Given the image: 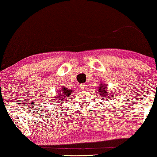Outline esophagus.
Segmentation results:
<instances>
[{
    "label": "esophagus",
    "instance_id": "esophagus-1",
    "mask_svg": "<svg viewBox=\"0 0 157 157\" xmlns=\"http://www.w3.org/2000/svg\"><path fill=\"white\" fill-rule=\"evenodd\" d=\"M86 87H87V85H86V84H85V83H84V84H82L80 85L81 90H86Z\"/></svg>",
    "mask_w": 157,
    "mask_h": 157
}]
</instances>
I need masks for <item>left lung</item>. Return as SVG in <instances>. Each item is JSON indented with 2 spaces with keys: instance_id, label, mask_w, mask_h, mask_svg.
Returning <instances> with one entry per match:
<instances>
[{
  "instance_id": "1",
  "label": "left lung",
  "mask_w": 157,
  "mask_h": 157,
  "mask_svg": "<svg viewBox=\"0 0 157 157\" xmlns=\"http://www.w3.org/2000/svg\"><path fill=\"white\" fill-rule=\"evenodd\" d=\"M106 86H105L104 85H102V86L101 85L100 87H99L98 93H100V94L101 95H102L103 98H105L106 96H108L107 98L109 97V95H107V90H106ZM112 97H113V96H112ZM107 99H109V98H107Z\"/></svg>"
}]
</instances>
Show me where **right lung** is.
<instances>
[{
	"label": "right lung",
	"instance_id": "obj_1",
	"mask_svg": "<svg viewBox=\"0 0 157 157\" xmlns=\"http://www.w3.org/2000/svg\"><path fill=\"white\" fill-rule=\"evenodd\" d=\"M71 91L72 90H68L67 88H63L62 90H61L59 93L56 94V95H58V96H57V98L52 99V101H53V104H56V106H58L59 104H61L60 103L62 102V101H65L64 99L67 98V97L70 96V94L71 93ZM56 97V96H55V98ZM63 104H64V103H63Z\"/></svg>",
	"mask_w": 157,
	"mask_h": 157
}]
</instances>
